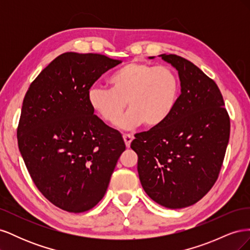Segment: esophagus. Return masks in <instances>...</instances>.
<instances>
[{"instance_id":"obj_1","label":"esophagus","mask_w":250,"mask_h":250,"mask_svg":"<svg viewBox=\"0 0 250 250\" xmlns=\"http://www.w3.org/2000/svg\"><path fill=\"white\" fill-rule=\"evenodd\" d=\"M123 139H124V142H125V145L127 148L130 147V144L133 140V137L131 134H123Z\"/></svg>"}]
</instances>
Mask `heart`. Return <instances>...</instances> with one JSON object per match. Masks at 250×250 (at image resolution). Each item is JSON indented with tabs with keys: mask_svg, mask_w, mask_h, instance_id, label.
Listing matches in <instances>:
<instances>
[{
	"mask_svg": "<svg viewBox=\"0 0 250 250\" xmlns=\"http://www.w3.org/2000/svg\"><path fill=\"white\" fill-rule=\"evenodd\" d=\"M110 88L93 86L87 92L89 106L104 122L113 124L126 106L129 107L118 127L134 129L143 124L161 126L169 119L177 103L179 81L169 66L130 62L113 73Z\"/></svg>",
	"mask_w": 250,
	"mask_h": 250,
	"instance_id": "b5f03b06",
	"label": "heart"
}]
</instances>
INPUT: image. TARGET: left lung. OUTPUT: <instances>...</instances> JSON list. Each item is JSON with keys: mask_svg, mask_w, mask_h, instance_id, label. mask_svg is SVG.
<instances>
[{"mask_svg": "<svg viewBox=\"0 0 250 250\" xmlns=\"http://www.w3.org/2000/svg\"><path fill=\"white\" fill-rule=\"evenodd\" d=\"M158 56L178 72L180 96L169 119L135 134L130 147L149 197L165 208H183L199 201L216 183L230 122L214 80L183 57Z\"/></svg>", "mask_w": 250, "mask_h": 250, "instance_id": "left-lung-1", "label": "left lung"}]
</instances>
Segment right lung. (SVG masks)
Wrapping results in <instances>:
<instances>
[{
	"label": "right lung",
	"instance_id": "add662e5",
	"mask_svg": "<svg viewBox=\"0 0 250 250\" xmlns=\"http://www.w3.org/2000/svg\"><path fill=\"white\" fill-rule=\"evenodd\" d=\"M121 62L63 53L41 72L22 101V160L44 197L70 213L88 210L103 198L126 148L122 134L95 116L87 101L95 81Z\"/></svg>",
	"mask_w": 250,
	"mask_h": 250
}]
</instances>
